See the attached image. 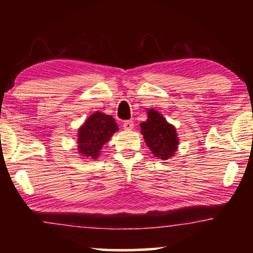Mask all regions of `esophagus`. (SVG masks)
Listing matches in <instances>:
<instances>
[{
  "mask_svg": "<svg viewBox=\"0 0 253 253\" xmlns=\"http://www.w3.org/2000/svg\"><path fill=\"white\" fill-rule=\"evenodd\" d=\"M123 127H124V129H126V130H131L132 128H134V122L125 121L123 123Z\"/></svg>",
  "mask_w": 253,
  "mask_h": 253,
  "instance_id": "1",
  "label": "esophagus"
}]
</instances>
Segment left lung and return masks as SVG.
Wrapping results in <instances>:
<instances>
[{"label": "left lung", "mask_w": 253, "mask_h": 253, "mask_svg": "<svg viewBox=\"0 0 253 253\" xmlns=\"http://www.w3.org/2000/svg\"><path fill=\"white\" fill-rule=\"evenodd\" d=\"M147 115V121L140 124L145 142L154 155L168 160L177 148L176 130L156 110L151 109Z\"/></svg>", "instance_id": "8db88e82"}]
</instances>
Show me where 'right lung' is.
<instances>
[{
  "mask_svg": "<svg viewBox=\"0 0 253 253\" xmlns=\"http://www.w3.org/2000/svg\"><path fill=\"white\" fill-rule=\"evenodd\" d=\"M118 126L115 119L101 113H95L89 117L79 129L78 149L84 157L95 160L100 154L102 146L108 142Z\"/></svg>",
  "mask_w": 253,
  "mask_h": 253,
  "instance_id": "1",
  "label": "right lung"
}]
</instances>
